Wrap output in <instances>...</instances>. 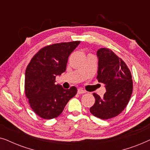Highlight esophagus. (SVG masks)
<instances>
[{
	"label": "esophagus",
	"mask_w": 150,
	"mask_h": 150,
	"mask_svg": "<svg viewBox=\"0 0 150 150\" xmlns=\"http://www.w3.org/2000/svg\"><path fill=\"white\" fill-rule=\"evenodd\" d=\"M77 93H78V94H83L86 93L85 91H83V90L81 89V88H79L78 91H77Z\"/></svg>",
	"instance_id": "1"
}]
</instances>
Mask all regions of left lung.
I'll use <instances>...</instances> for the list:
<instances>
[{"label": "left lung", "instance_id": "8db88e82", "mask_svg": "<svg viewBox=\"0 0 150 150\" xmlns=\"http://www.w3.org/2000/svg\"><path fill=\"white\" fill-rule=\"evenodd\" d=\"M97 56V78L104 83L106 92L102 98L93 93L95 102L90 112L99 119H108L119 115L126 107L132 93V79L127 65L111 50L101 48Z\"/></svg>", "mask_w": 150, "mask_h": 150}]
</instances>
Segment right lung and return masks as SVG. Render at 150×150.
<instances>
[{"mask_svg":"<svg viewBox=\"0 0 150 150\" xmlns=\"http://www.w3.org/2000/svg\"><path fill=\"white\" fill-rule=\"evenodd\" d=\"M80 41L53 44L42 48L28 64L25 71V95L32 110L39 117H58L69 101L77 94L72 86L64 89L55 84V77L65 72L68 58Z\"/></svg>","mask_w":150,"mask_h":150,"instance_id":"obj_1","label":"right lung"}]
</instances>
